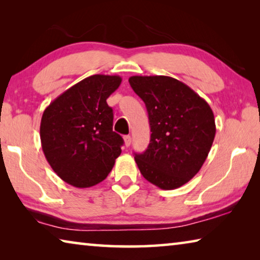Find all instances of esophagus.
<instances>
[{"mask_svg": "<svg viewBox=\"0 0 260 260\" xmlns=\"http://www.w3.org/2000/svg\"><path fill=\"white\" fill-rule=\"evenodd\" d=\"M124 141H125V146H126V147H129L131 143H132L131 135H125V136H124Z\"/></svg>", "mask_w": 260, "mask_h": 260, "instance_id": "34e87169", "label": "esophagus"}]
</instances>
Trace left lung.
Masks as SVG:
<instances>
[{"instance_id": "1", "label": "left lung", "mask_w": 260, "mask_h": 260, "mask_svg": "<svg viewBox=\"0 0 260 260\" xmlns=\"http://www.w3.org/2000/svg\"><path fill=\"white\" fill-rule=\"evenodd\" d=\"M131 87L146 103L150 143L134 159L141 174L165 190L199 173L215 136L212 109L186 83L166 76H134Z\"/></svg>"}]
</instances>
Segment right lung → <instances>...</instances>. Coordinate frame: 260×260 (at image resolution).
<instances>
[{
    "label": "right lung",
    "mask_w": 260,
    "mask_h": 260,
    "mask_svg": "<svg viewBox=\"0 0 260 260\" xmlns=\"http://www.w3.org/2000/svg\"><path fill=\"white\" fill-rule=\"evenodd\" d=\"M119 76L94 74L69 88L48 105L40 125L41 146L54 172L71 186H95L108 177L124 144L112 131L107 100Z\"/></svg>",
    "instance_id": "1"
}]
</instances>
